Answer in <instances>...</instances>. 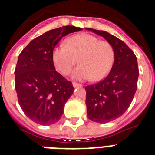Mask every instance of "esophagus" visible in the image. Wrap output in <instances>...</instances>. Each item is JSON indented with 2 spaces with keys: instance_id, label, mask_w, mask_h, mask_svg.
<instances>
[{
  "instance_id": "34e87169",
  "label": "esophagus",
  "mask_w": 155,
  "mask_h": 155,
  "mask_svg": "<svg viewBox=\"0 0 155 155\" xmlns=\"http://www.w3.org/2000/svg\"><path fill=\"white\" fill-rule=\"evenodd\" d=\"M72 85H73V87H81V86H82V85L80 84H77V83H73Z\"/></svg>"
}]
</instances>
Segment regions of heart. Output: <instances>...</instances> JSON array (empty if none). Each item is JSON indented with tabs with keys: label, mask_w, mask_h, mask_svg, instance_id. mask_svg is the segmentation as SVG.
Wrapping results in <instances>:
<instances>
[{
	"label": "heart",
	"mask_w": 155,
	"mask_h": 155,
	"mask_svg": "<svg viewBox=\"0 0 155 155\" xmlns=\"http://www.w3.org/2000/svg\"><path fill=\"white\" fill-rule=\"evenodd\" d=\"M79 58L80 65L71 74L76 81L104 78L114 62V51L108 42L92 35L80 34L68 38L66 44L56 46L52 51V60L56 69L68 75Z\"/></svg>",
	"instance_id": "heart-1"
}]
</instances>
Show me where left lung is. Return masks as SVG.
I'll return each instance as SVG.
<instances>
[{"instance_id": "left-lung-1", "label": "left lung", "mask_w": 155, "mask_h": 155, "mask_svg": "<svg viewBox=\"0 0 155 155\" xmlns=\"http://www.w3.org/2000/svg\"><path fill=\"white\" fill-rule=\"evenodd\" d=\"M86 30L103 37L114 51V62L108 75L85 87L87 117L94 122L108 123L120 117L134 99L139 75L137 58L125 42L109 33Z\"/></svg>"}]
</instances>
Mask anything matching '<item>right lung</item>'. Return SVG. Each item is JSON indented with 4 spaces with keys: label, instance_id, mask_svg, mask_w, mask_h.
Masks as SVG:
<instances>
[{
    "label": "right lung",
    "instance_id": "1",
    "mask_svg": "<svg viewBox=\"0 0 155 155\" xmlns=\"http://www.w3.org/2000/svg\"><path fill=\"white\" fill-rule=\"evenodd\" d=\"M82 28L72 25L49 30L32 40L18 56L15 89L18 103L33 121L50 125L59 120L72 95L70 81L55 71L52 51L62 38Z\"/></svg>",
    "mask_w": 155,
    "mask_h": 155
}]
</instances>
